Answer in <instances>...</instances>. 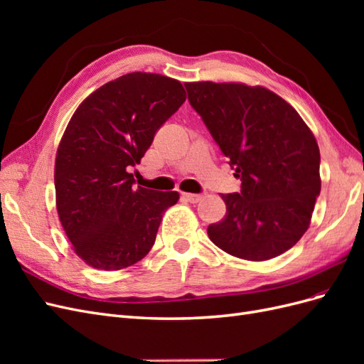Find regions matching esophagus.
I'll use <instances>...</instances> for the list:
<instances>
[{"mask_svg":"<svg viewBox=\"0 0 364 364\" xmlns=\"http://www.w3.org/2000/svg\"><path fill=\"white\" fill-rule=\"evenodd\" d=\"M183 199L190 203H199L203 199V194H190V193H183Z\"/></svg>","mask_w":364,"mask_h":364,"instance_id":"34e87169","label":"esophagus"}]
</instances>
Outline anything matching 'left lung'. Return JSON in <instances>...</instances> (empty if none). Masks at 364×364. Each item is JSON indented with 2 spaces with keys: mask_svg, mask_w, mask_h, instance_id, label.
I'll use <instances>...</instances> for the list:
<instances>
[{
  "mask_svg": "<svg viewBox=\"0 0 364 364\" xmlns=\"http://www.w3.org/2000/svg\"><path fill=\"white\" fill-rule=\"evenodd\" d=\"M188 102L228 158L241 191L223 194L226 215L209 225L229 255L266 261L291 249L321 194V151L301 115L279 95L243 83H185Z\"/></svg>",
  "mask_w": 364,
  "mask_h": 364,
  "instance_id": "left-lung-1",
  "label": "left lung"
}]
</instances>
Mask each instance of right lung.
I'll list each match as a JSON object with an SVG mask.
<instances>
[{"instance_id": "add662e5", "label": "right lung", "mask_w": 364, "mask_h": 364, "mask_svg": "<svg viewBox=\"0 0 364 364\" xmlns=\"http://www.w3.org/2000/svg\"><path fill=\"white\" fill-rule=\"evenodd\" d=\"M185 98L178 80L130 73L77 107L58 149L54 186L65 234L87 266L124 269L155 245L162 214L179 194L135 186L129 170Z\"/></svg>"}]
</instances>
